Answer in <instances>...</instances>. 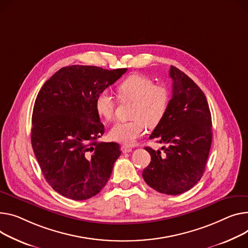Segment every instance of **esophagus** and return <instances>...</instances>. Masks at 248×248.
<instances>
[{
    "label": "esophagus",
    "instance_id": "obj_1",
    "mask_svg": "<svg viewBox=\"0 0 248 248\" xmlns=\"http://www.w3.org/2000/svg\"><path fill=\"white\" fill-rule=\"evenodd\" d=\"M131 151V147H129V146H127V145H123L122 146V152L124 153V154H128V153H130Z\"/></svg>",
    "mask_w": 248,
    "mask_h": 248
}]
</instances>
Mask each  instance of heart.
<instances>
[{"label":"heart","mask_w":248,"mask_h":248,"mask_svg":"<svg viewBox=\"0 0 248 248\" xmlns=\"http://www.w3.org/2000/svg\"><path fill=\"white\" fill-rule=\"evenodd\" d=\"M118 93L122 101L134 102L131 120L115 124L108 136L114 141L130 145L144 134L146 125L155 127L162 122L169 109L170 94L167 87L155 85L152 78L138 74L121 81ZM94 108L98 117L109 122L114 114L115 101L109 93L104 91L96 95Z\"/></svg>","instance_id":"b5f03b06"}]
</instances>
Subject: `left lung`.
<instances>
[{
	"label": "left lung",
	"mask_w": 248,
	"mask_h": 248,
	"mask_svg": "<svg viewBox=\"0 0 248 248\" xmlns=\"http://www.w3.org/2000/svg\"><path fill=\"white\" fill-rule=\"evenodd\" d=\"M172 96L162 122L150 140L166 145L163 153L144 147L151 163L143 170L145 183L158 192L181 194L197 184L205 169L212 140L211 114L203 92L173 65Z\"/></svg>",
	"instance_id": "left-lung-1"
}]
</instances>
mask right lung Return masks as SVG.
<instances>
[{
	"label": "right lung",
	"instance_id": "1",
	"mask_svg": "<svg viewBox=\"0 0 248 248\" xmlns=\"http://www.w3.org/2000/svg\"><path fill=\"white\" fill-rule=\"evenodd\" d=\"M126 71L69 65L39 92L31 115V146L47 184L62 196L85 201L107 185L121 146L96 140L105 126L94 101Z\"/></svg>",
	"mask_w": 248,
	"mask_h": 248
}]
</instances>
